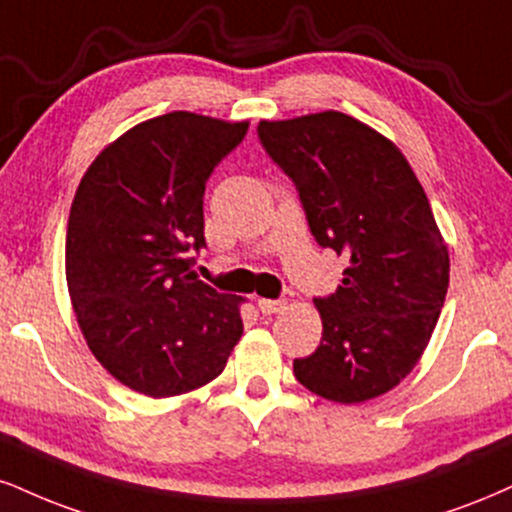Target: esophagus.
Returning <instances> with one entry per match:
<instances>
[{
  "label": "esophagus",
  "mask_w": 512,
  "mask_h": 512,
  "mask_svg": "<svg viewBox=\"0 0 512 512\" xmlns=\"http://www.w3.org/2000/svg\"><path fill=\"white\" fill-rule=\"evenodd\" d=\"M257 307H260L262 315H276V312L286 310V303L283 300H269V298H260L257 300Z\"/></svg>",
  "instance_id": "34e87169"
}]
</instances>
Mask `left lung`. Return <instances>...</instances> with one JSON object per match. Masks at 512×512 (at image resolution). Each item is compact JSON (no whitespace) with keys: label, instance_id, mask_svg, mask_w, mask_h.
Masks as SVG:
<instances>
[{"label":"left lung","instance_id":"1","mask_svg":"<svg viewBox=\"0 0 512 512\" xmlns=\"http://www.w3.org/2000/svg\"><path fill=\"white\" fill-rule=\"evenodd\" d=\"M267 155L295 183L322 248L348 260L315 298L322 341L295 379L334 403H362L417 365L448 291V248L424 188L389 138L341 112L260 121Z\"/></svg>","mask_w":512,"mask_h":512}]
</instances>
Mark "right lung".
<instances>
[{
    "label": "right lung",
    "instance_id": "obj_1",
    "mask_svg": "<svg viewBox=\"0 0 512 512\" xmlns=\"http://www.w3.org/2000/svg\"><path fill=\"white\" fill-rule=\"evenodd\" d=\"M248 121L171 112L104 147L73 197L66 283L92 355L128 389L169 398L224 372L243 298L190 272L205 183Z\"/></svg>",
    "mask_w": 512,
    "mask_h": 512
}]
</instances>
